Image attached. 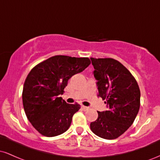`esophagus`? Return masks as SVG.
I'll use <instances>...</instances> for the list:
<instances>
[{
  "instance_id": "1",
  "label": "esophagus",
  "mask_w": 160,
  "mask_h": 160,
  "mask_svg": "<svg viewBox=\"0 0 160 160\" xmlns=\"http://www.w3.org/2000/svg\"><path fill=\"white\" fill-rule=\"evenodd\" d=\"M81 108H82V111H87L88 109H89V108L88 107H86V106H81Z\"/></svg>"
}]
</instances>
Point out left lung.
<instances>
[{"label":"left lung","mask_w":160,"mask_h":160,"mask_svg":"<svg viewBox=\"0 0 160 160\" xmlns=\"http://www.w3.org/2000/svg\"><path fill=\"white\" fill-rule=\"evenodd\" d=\"M98 96L108 111H98V119L90 123L93 133L112 140L122 135L133 123L140 108L141 92L138 82L120 62L111 58H90Z\"/></svg>","instance_id":"left-lung-1"}]
</instances>
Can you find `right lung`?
Listing matches in <instances>:
<instances>
[{
	"label": "right lung",
	"mask_w": 160,
	"mask_h": 160,
	"mask_svg": "<svg viewBox=\"0 0 160 160\" xmlns=\"http://www.w3.org/2000/svg\"><path fill=\"white\" fill-rule=\"evenodd\" d=\"M90 63L88 58L55 56L30 71L23 86V107L28 120L41 135L54 137L68 129L80 106L66 103L59 95L69 79Z\"/></svg>",
	"instance_id": "right-lung-1"
}]
</instances>
